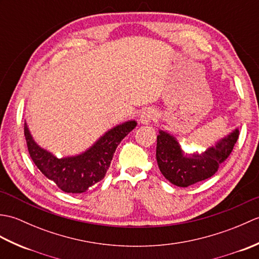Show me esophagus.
<instances>
[{"instance_id":"34e87169","label":"esophagus","mask_w":259,"mask_h":259,"mask_svg":"<svg viewBox=\"0 0 259 259\" xmlns=\"http://www.w3.org/2000/svg\"><path fill=\"white\" fill-rule=\"evenodd\" d=\"M155 117H156L155 112H153L152 110L148 109V110H145V111L140 114L139 121H140L141 124H149L151 121L155 119Z\"/></svg>"}]
</instances>
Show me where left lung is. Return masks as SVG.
<instances>
[{
    "instance_id": "8db88e82",
    "label": "left lung",
    "mask_w": 259,
    "mask_h": 259,
    "mask_svg": "<svg viewBox=\"0 0 259 259\" xmlns=\"http://www.w3.org/2000/svg\"><path fill=\"white\" fill-rule=\"evenodd\" d=\"M238 136L239 128H235L205 151L186 153L175 136L159 130L156 150L158 167L172 185L188 187L199 183L217 172L219 164L232 153Z\"/></svg>"
}]
</instances>
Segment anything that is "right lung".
Wrapping results in <instances>:
<instances>
[{"mask_svg": "<svg viewBox=\"0 0 259 259\" xmlns=\"http://www.w3.org/2000/svg\"><path fill=\"white\" fill-rule=\"evenodd\" d=\"M137 125L129 120L112 126L95 144L74 156L58 158L38 146L24 121V136L30 157L48 179L68 194H82L104 178L118 145Z\"/></svg>", "mask_w": 259, "mask_h": 259, "instance_id": "obj_1", "label": "right lung"}]
</instances>
